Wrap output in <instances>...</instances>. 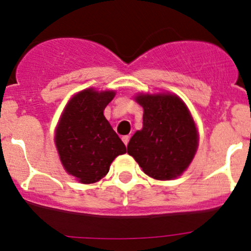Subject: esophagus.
Instances as JSON below:
<instances>
[{"label": "esophagus", "instance_id": "1", "mask_svg": "<svg viewBox=\"0 0 251 251\" xmlns=\"http://www.w3.org/2000/svg\"><path fill=\"white\" fill-rule=\"evenodd\" d=\"M122 139H123L124 144H125V145H127L128 142H129V137H128V135H124V137L122 138Z\"/></svg>", "mask_w": 251, "mask_h": 251}]
</instances>
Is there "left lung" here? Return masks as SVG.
Instances as JSON below:
<instances>
[{
	"mask_svg": "<svg viewBox=\"0 0 251 251\" xmlns=\"http://www.w3.org/2000/svg\"><path fill=\"white\" fill-rule=\"evenodd\" d=\"M144 108L143 129L129 140L127 153L150 177L169 180L191 163L198 145L195 123L188 107L171 94L139 96Z\"/></svg>",
	"mask_w": 251,
	"mask_h": 251,
	"instance_id": "1",
	"label": "left lung"
}]
</instances>
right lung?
Masks as SVG:
<instances>
[{
  "instance_id": "1",
  "label": "right lung",
  "mask_w": 251,
  "mask_h": 251,
  "mask_svg": "<svg viewBox=\"0 0 251 251\" xmlns=\"http://www.w3.org/2000/svg\"><path fill=\"white\" fill-rule=\"evenodd\" d=\"M114 92L85 89L66 106L55 133L63 168L83 184L96 183L108 172L117 155L126 152L103 116Z\"/></svg>"
}]
</instances>
